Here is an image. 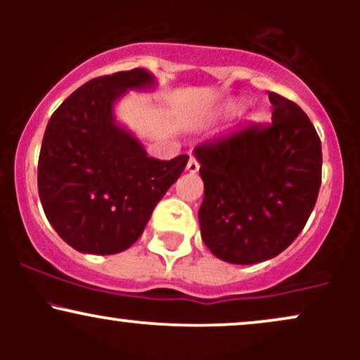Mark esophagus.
Here are the masks:
<instances>
[{"instance_id":"esophagus-1","label":"esophagus","mask_w":360,"mask_h":360,"mask_svg":"<svg viewBox=\"0 0 360 360\" xmlns=\"http://www.w3.org/2000/svg\"><path fill=\"white\" fill-rule=\"evenodd\" d=\"M186 169H188L189 172H198L200 171V162H198L196 159H194V157H191V159H189V162H188V166H186Z\"/></svg>"}]
</instances>
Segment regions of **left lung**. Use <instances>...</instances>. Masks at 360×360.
I'll use <instances>...</instances> for the list:
<instances>
[{
  "label": "left lung",
  "instance_id": "obj_1",
  "mask_svg": "<svg viewBox=\"0 0 360 360\" xmlns=\"http://www.w3.org/2000/svg\"><path fill=\"white\" fill-rule=\"evenodd\" d=\"M272 123L200 143L201 237L218 259L257 264L288 249L321 184V142L295 101L269 93Z\"/></svg>",
  "mask_w": 360,
  "mask_h": 360
}]
</instances>
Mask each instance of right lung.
Instances as JSON below:
<instances>
[{"label":"right lung","instance_id":"obj_1","mask_svg":"<svg viewBox=\"0 0 360 360\" xmlns=\"http://www.w3.org/2000/svg\"><path fill=\"white\" fill-rule=\"evenodd\" d=\"M154 84L146 69L94 77L53 111L39 157V196L59 237L84 254L127 250L189 155L157 160L113 120L127 89Z\"/></svg>","mask_w":360,"mask_h":360}]
</instances>
